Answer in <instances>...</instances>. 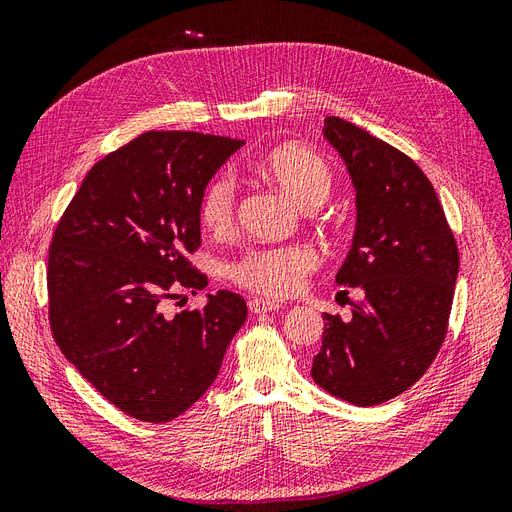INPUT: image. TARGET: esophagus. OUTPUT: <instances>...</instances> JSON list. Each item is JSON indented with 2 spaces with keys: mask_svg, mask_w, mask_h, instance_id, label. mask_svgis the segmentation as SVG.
Wrapping results in <instances>:
<instances>
[{
  "mask_svg": "<svg viewBox=\"0 0 512 512\" xmlns=\"http://www.w3.org/2000/svg\"><path fill=\"white\" fill-rule=\"evenodd\" d=\"M282 305L277 301L271 299H252L250 301V312L252 314H267V312H275V309H280Z\"/></svg>",
  "mask_w": 512,
  "mask_h": 512,
  "instance_id": "esophagus-1",
  "label": "esophagus"
}]
</instances>
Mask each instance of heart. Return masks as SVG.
<instances>
[{"label": "heart", "mask_w": 512, "mask_h": 512, "mask_svg": "<svg viewBox=\"0 0 512 512\" xmlns=\"http://www.w3.org/2000/svg\"><path fill=\"white\" fill-rule=\"evenodd\" d=\"M256 173L286 194L294 205L312 211L329 198L333 173L327 160L299 145H282L256 162ZM235 181L230 175L213 177L200 196L198 215L203 226L224 235L235 222ZM316 265V256L303 245L258 250L232 267V280L267 297H288L299 290L305 273Z\"/></svg>", "instance_id": "heart-1"}]
</instances>
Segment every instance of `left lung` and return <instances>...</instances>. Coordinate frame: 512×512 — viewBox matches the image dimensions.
<instances>
[{
    "instance_id": "left-lung-1",
    "label": "left lung",
    "mask_w": 512,
    "mask_h": 512,
    "mask_svg": "<svg viewBox=\"0 0 512 512\" xmlns=\"http://www.w3.org/2000/svg\"><path fill=\"white\" fill-rule=\"evenodd\" d=\"M322 136L344 160L356 192L350 252L335 282L361 288L352 318L322 314L314 382L354 406L408 391L444 342L459 252L431 181L406 153L339 117Z\"/></svg>"
}]
</instances>
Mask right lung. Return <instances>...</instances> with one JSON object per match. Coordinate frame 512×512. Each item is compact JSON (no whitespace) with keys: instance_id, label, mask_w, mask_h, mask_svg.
<instances>
[{"instance_id":"add662e5","label":"right lung","mask_w":512,"mask_h":512,"mask_svg":"<svg viewBox=\"0 0 512 512\" xmlns=\"http://www.w3.org/2000/svg\"><path fill=\"white\" fill-rule=\"evenodd\" d=\"M243 141L145 132L108 153L61 215L49 250V318L66 359L138 421L168 423L207 393L243 327L239 294L168 316L164 299L203 290L200 196Z\"/></svg>"}]
</instances>
